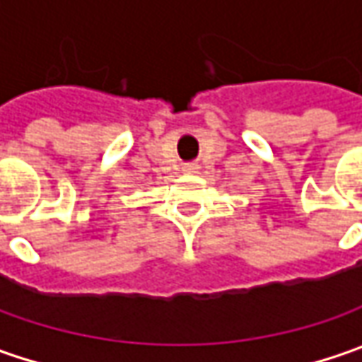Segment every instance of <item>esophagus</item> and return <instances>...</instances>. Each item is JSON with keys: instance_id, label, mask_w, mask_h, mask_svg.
I'll list each match as a JSON object with an SVG mask.
<instances>
[{"instance_id": "esophagus-1", "label": "esophagus", "mask_w": 362, "mask_h": 362, "mask_svg": "<svg viewBox=\"0 0 362 362\" xmlns=\"http://www.w3.org/2000/svg\"><path fill=\"white\" fill-rule=\"evenodd\" d=\"M183 171H185V173H197V171H199V165H197V163H185V165H183Z\"/></svg>"}]
</instances>
